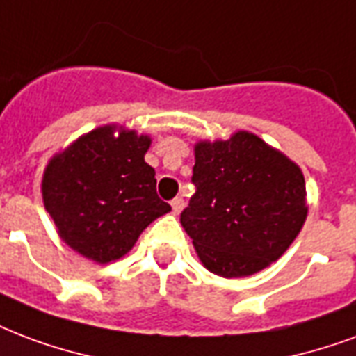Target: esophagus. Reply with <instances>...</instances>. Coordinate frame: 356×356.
<instances>
[{"label": "esophagus", "instance_id": "esophagus-1", "mask_svg": "<svg viewBox=\"0 0 356 356\" xmlns=\"http://www.w3.org/2000/svg\"><path fill=\"white\" fill-rule=\"evenodd\" d=\"M183 207H185V200L181 198V196L171 200V209H173V213H175V215H179V213L183 211Z\"/></svg>", "mask_w": 356, "mask_h": 356}]
</instances>
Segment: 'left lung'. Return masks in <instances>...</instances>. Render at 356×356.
<instances>
[{"instance_id": "8db88e82", "label": "left lung", "mask_w": 356, "mask_h": 356, "mask_svg": "<svg viewBox=\"0 0 356 356\" xmlns=\"http://www.w3.org/2000/svg\"><path fill=\"white\" fill-rule=\"evenodd\" d=\"M196 186L181 225L202 264L220 277H247L289 249L307 217L298 165L259 136L236 131L194 147Z\"/></svg>"}]
</instances>
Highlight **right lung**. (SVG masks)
Segmentation results:
<instances>
[{
	"instance_id": "obj_1",
	"label": "right lung",
	"mask_w": 356,
	"mask_h": 356,
	"mask_svg": "<svg viewBox=\"0 0 356 356\" xmlns=\"http://www.w3.org/2000/svg\"><path fill=\"white\" fill-rule=\"evenodd\" d=\"M149 147V136L102 126L49 162L41 186L44 209L73 251L97 264L118 260L154 218L171 211L145 162Z\"/></svg>"
}]
</instances>
